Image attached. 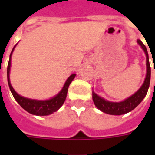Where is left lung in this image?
Listing matches in <instances>:
<instances>
[{
	"mask_svg": "<svg viewBox=\"0 0 155 155\" xmlns=\"http://www.w3.org/2000/svg\"><path fill=\"white\" fill-rule=\"evenodd\" d=\"M138 44L142 47V49L144 50L146 53L147 57V76L145 81L142 84V86L134 93V95H132L130 97H128L126 100H124L123 102L121 103H112L106 101L104 98L100 97L97 96L96 93L93 92V102L95 105L101 111H103L104 113L110 114V115H116V116H120L126 114L128 112H130L131 110H133L137 107L140 102L143 100V98L146 97L149 84H150V77H151V68H150V64H149V58H148V53L147 51V48L145 45L140 41V39L137 40Z\"/></svg>",
	"mask_w": 155,
	"mask_h": 155,
	"instance_id": "1",
	"label": "left lung"
}]
</instances>
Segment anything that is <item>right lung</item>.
<instances>
[{"instance_id": "1", "label": "right lung", "mask_w": 155, "mask_h": 155, "mask_svg": "<svg viewBox=\"0 0 155 155\" xmlns=\"http://www.w3.org/2000/svg\"><path fill=\"white\" fill-rule=\"evenodd\" d=\"M15 47H14V49H15ZM14 49L12 50V52L14 51ZM12 52L10 54V58H9L8 64L7 73H8V82L9 89H10V91L13 94L15 99L17 101V103L20 104L24 110H27V112H29L30 114H33V115H36V116H48V115L52 114L53 112L57 111L62 106L64 102L65 101L69 85L72 82V80L74 79L76 74L71 75L69 77V78L65 82V84H64L63 89L61 90V91L51 99L45 100V101H38V100H33V99H28L26 98V97H21L19 94L15 92V91L13 89V87L10 84V81H9V71H10V66H11V55H12Z\"/></svg>"}]
</instances>
